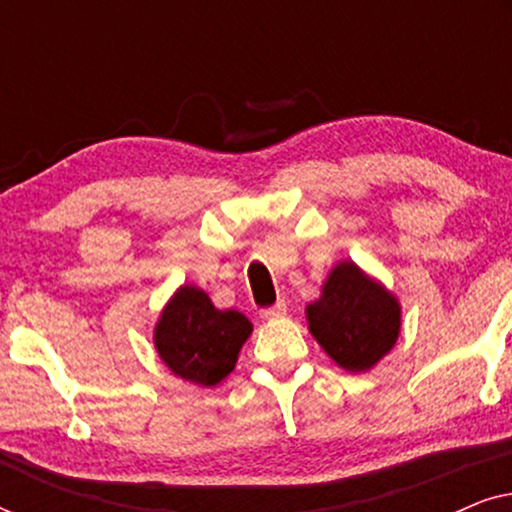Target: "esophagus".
<instances>
[{
  "label": "esophagus",
  "mask_w": 512,
  "mask_h": 512,
  "mask_svg": "<svg viewBox=\"0 0 512 512\" xmlns=\"http://www.w3.org/2000/svg\"><path fill=\"white\" fill-rule=\"evenodd\" d=\"M284 314H286V303H284V300H277L275 305L263 307V310H261V317L263 319H282Z\"/></svg>",
  "instance_id": "34e87169"
}]
</instances>
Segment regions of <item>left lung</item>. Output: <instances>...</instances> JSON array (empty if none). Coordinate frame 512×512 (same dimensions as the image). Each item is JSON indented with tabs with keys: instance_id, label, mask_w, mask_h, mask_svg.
Returning a JSON list of instances; mask_svg holds the SVG:
<instances>
[{
	"instance_id": "8db88e82",
	"label": "left lung",
	"mask_w": 512,
	"mask_h": 512,
	"mask_svg": "<svg viewBox=\"0 0 512 512\" xmlns=\"http://www.w3.org/2000/svg\"><path fill=\"white\" fill-rule=\"evenodd\" d=\"M307 321L340 368L361 373L394 347L401 307L382 284L345 261L328 275L321 298L307 307Z\"/></svg>"
}]
</instances>
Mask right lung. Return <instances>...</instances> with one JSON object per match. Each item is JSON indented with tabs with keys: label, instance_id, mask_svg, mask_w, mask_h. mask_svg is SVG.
<instances>
[{
	"label": "right lung",
	"instance_id": "add662e5",
	"mask_svg": "<svg viewBox=\"0 0 512 512\" xmlns=\"http://www.w3.org/2000/svg\"><path fill=\"white\" fill-rule=\"evenodd\" d=\"M251 324L235 310H216L205 291L181 286L156 326L160 359L174 375L214 387L235 368Z\"/></svg>",
	"mask_w": 512,
	"mask_h": 512
}]
</instances>
